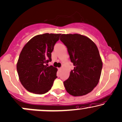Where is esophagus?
Wrapping results in <instances>:
<instances>
[{"label": "esophagus", "mask_w": 122, "mask_h": 122, "mask_svg": "<svg viewBox=\"0 0 122 122\" xmlns=\"http://www.w3.org/2000/svg\"><path fill=\"white\" fill-rule=\"evenodd\" d=\"M59 70L60 71H61V70H62V68H59Z\"/></svg>", "instance_id": "1"}]
</instances>
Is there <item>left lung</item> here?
Listing matches in <instances>:
<instances>
[{
  "label": "left lung",
  "instance_id": "8db88e82",
  "mask_svg": "<svg viewBox=\"0 0 122 122\" xmlns=\"http://www.w3.org/2000/svg\"><path fill=\"white\" fill-rule=\"evenodd\" d=\"M61 41L67 47L74 68L63 82L67 92L74 97L85 95L97 86L103 63L95 43L81 34H62Z\"/></svg>",
  "mask_w": 122,
  "mask_h": 122
}]
</instances>
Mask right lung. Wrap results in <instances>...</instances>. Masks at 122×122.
<instances>
[{
	"label": "right lung",
	"instance_id": "right-lung-1",
	"mask_svg": "<svg viewBox=\"0 0 122 122\" xmlns=\"http://www.w3.org/2000/svg\"><path fill=\"white\" fill-rule=\"evenodd\" d=\"M61 34H46L33 37L23 47L17 62L20 81L30 92L43 94L48 92L57 78L58 71L52 66L51 52Z\"/></svg>",
	"mask_w": 122,
	"mask_h": 122
}]
</instances>
